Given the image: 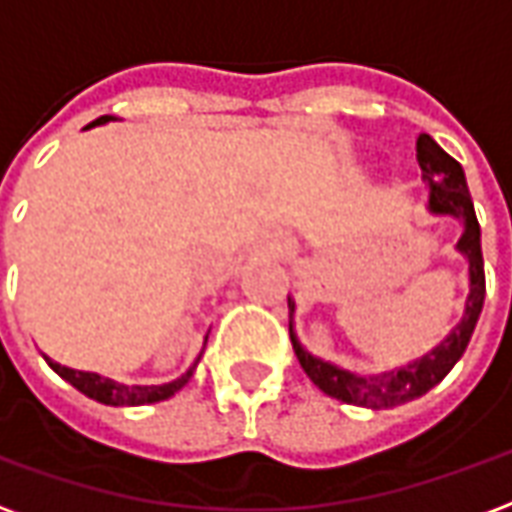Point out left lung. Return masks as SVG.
Wrapping results in <instances>:
<instances>
[{
    "label": "left lung",
    "instance_id": "left-lung-1",
    "mask_svg": "<svg viewBox=\"0 0 512 512\" xmlns=\"http://www.w3.org/2000/svg\"><path fill=\"white\" fill-rule=\"evenodd\" d=\"M417 161L419 169H422V180L428 183V211L433 216H452V219H458L463 224V233L455 249L469 263V296H466V304H463L461 321L452 326L450 334L433 351L419 356L414 362H408V365L386 370V373H376V376H359V373L343 370V367L332 365V362H323L321 356H312L299 343L296 329H293L296 301L288 296L290 343H293V351L299 356V365L304 367V373L310 376L312 384L318 386L321 392H326L329 397H337L343 403H351V406L376 408V411L378 408H395L430 392L463 356L466 345L472 340L477 318L483 312L485 271L483 249H480V224H477V216H474V202L469 189H466L463 167L450 153H444L428 134H419Z\"/></svg>",
    "mask_w": 512,
    "mask_h": 512
}]
</instances>
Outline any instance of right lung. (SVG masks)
Instances as JSON below:
<instances>
[{
  "label": "right lung",
  "instance_id": "right-lung-1",
  "mask_svg": "<svg viewBox=\"0 0 512 512\" xmlns=\"http://www.w3.org/2000/svg\"><path fill=\"white\" fill-rule=\"evenodd\" d=\"M109 120H115V117H109V115L98 117V120L90 123L87 128L104 126V123H109ZM205 343H208V337H205ZM202 348H205V345H202ZM200 356H197V362H200ZM43 359L49 362V367L57 373V376H62L68 384L76 386L82 395L93 397V400L104 403V406H145V403L167 400V397H172L178 389H183V386L189 384V378L194 376V367H197V362H194L183 376L175 378V381H169V384L128 386V384H120V381H112V378L98 376V373H84V370H73V367H65L60 365V362H51L49 356H43Z\"/></svg>",
  "mask_w": 512,
  "mask_h": 512
}]
</instances>
